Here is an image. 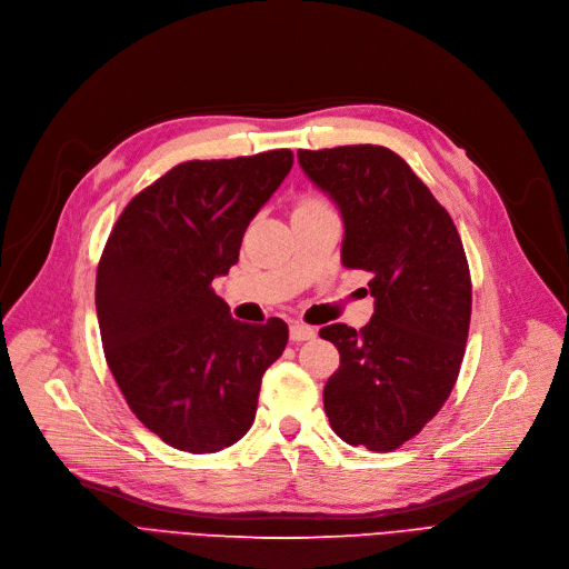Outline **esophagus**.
Wrapping results in <instances>:
<instances>
[{"mask_svg": "<svg viewBox=\"0 0 569 569\" xmlns=\"http://www.w3.org/2000/svg\"><path fill=\"white\" fill-rule=\"evenodd\" d=\"M316 336H318V331H316L313 327H308V325L295 322V325L290 327V340H292V342H303V340H313Z\"/></svg>", "mask_w": 569, "mask_h": 569, "instance_id": "obj_1", "label": "esophagus"}]
</instances>
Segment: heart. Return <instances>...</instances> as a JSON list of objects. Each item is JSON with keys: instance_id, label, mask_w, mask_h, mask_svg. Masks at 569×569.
Here are the masks:
<instances>
[{"instance_id": "heart-1", "label": "heart", "mask_w": 569, "mask_h": 569, "mask_svg": "<svg viewBox=\"0 0 569 569\" xmlns=\"http://www.w3.org/2000/svg\"><path fill=\"white\" fill-rule=\"evenodd\" d=\"M311 203H316V201H303V203H299V206H311Z\"/></svg>"}]
</instances>
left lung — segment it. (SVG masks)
Wrapping results in <instances>:
<instances>
[{"mask_svg": "<svg viewBox=\"0 0 569 569\" xmlns=\"http://www.w3.org/2000/svg\"><path fill=\"white\" fill-rule=\"evenodd\" d=\"M299 166L338 206L340 261L372 274L375 316L320 329L340 351L325 386L331 429L347 445L392 451L436 416L462 363L472 281L449 213L395 151L379 144L299 149Z\"/></svg>", "mask_w": 569, "mask_h": 569, "instance_id": "1", "label": "left lung"}]
</instances>
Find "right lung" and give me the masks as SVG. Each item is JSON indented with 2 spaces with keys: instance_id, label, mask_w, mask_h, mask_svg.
<instances>
[{
  "instance_id": "right-lung-1",
  "label": "right lung",
  "mask_w": 569,
  "mask_h": 569,
  "mask_svg": "<svg viewBox=\"0 0 569 569\" xmlns=\"http://www.w3.org/2000/svg\"><path fill=\"white\" fill-rule=\"evenodd\" d=\"M290 168V149L181 163L129 201L101 253L107 363L136 418L174 449L238 442L286 349L283 320H233L211 283L238 263L244 229Z\"/></svg>"
}]
</instances>
